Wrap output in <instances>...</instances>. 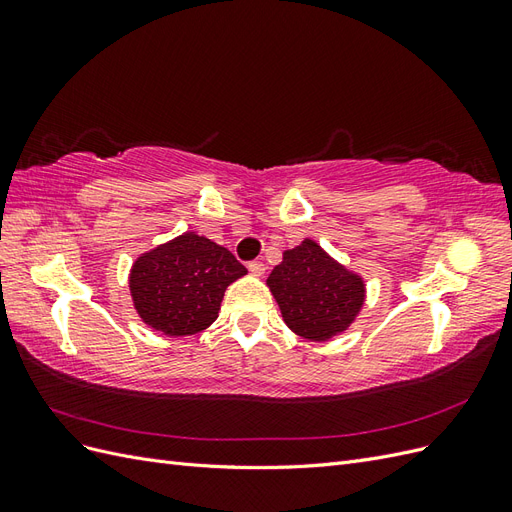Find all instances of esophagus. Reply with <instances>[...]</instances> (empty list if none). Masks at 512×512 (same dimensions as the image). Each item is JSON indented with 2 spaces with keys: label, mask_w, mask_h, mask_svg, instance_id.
<instances>
[{
  "label": "esophagus",
  "mask_w": 512,
  "mask_h": 512,
  "mask_svg": "<svg viewBox=\"0 0 512 512\" xmlns=\"http://www.w3.org/2000/svg\"><path fill=\"white\" fill-rule=\"evenodd\" d=\"M247 269H250V273H254L256 277H262V275H265V265H262V262H258V260L250 262V265H247Z\"/></svg>",
  "instance_id": "34e87169"
}]
</instances>
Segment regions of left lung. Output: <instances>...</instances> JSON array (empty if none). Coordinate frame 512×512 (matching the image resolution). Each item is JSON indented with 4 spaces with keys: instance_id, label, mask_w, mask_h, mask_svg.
Segmentation results:
<instances>
[{
    "instance_id": "8db88e82",
    "label": "left lung",
    "mask_w": 512,
    "mask_h": 512,
    "mask_svg": "<svg viewBox=\"0 0 512 512\" xmlns=\"http://www.w3.org/2000/svg\"><path fill=\"white\" fill-rule=\"evenodd\" d=\"M267 286L286 327L309 342H329L344 333L361 314L367 297L363 275L309 237L284 250Z\"/></svg>"
}]
</instances>
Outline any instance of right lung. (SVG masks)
I'll list each match as a JSON object with an SVG mask.
<instances>
[{
	"instance_id": "obj_1",
	"label": "right lung",
	"mask_w": 512,
	"mask_h": 512,
	"mask_svg": "<svg viewBox=\"0 0 512 512\" xmlns=\"http://www.w3.org/2000/svg\"><path fill=\"white\" fill-rule=\"evenodd\" d=\"M243 275L247 269L226 247L190 230L138 256L128 286L147 327L188 337L211 327L226 288Z\"/></svg>"
}]
</instances>
